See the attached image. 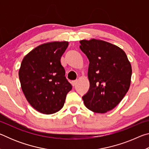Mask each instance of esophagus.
I'll use <instances>...</instances> for the list:
<instances>
[{
	"label": "esophagus",
	"instance_id": "1",
	"mask_svg": "<svg viewBox=\"0 0 149 149\" xmlns=\"http://www.w3.org/2000/svg\"><path fill=\"white\" fill-rule=\"evenodd\" d=\"M77 80H75V81H72V85L73 86H75V85H76V84H77Z\"/></svg>",
	"mask_w": 149,
	"mask_h": 149
}]
</instances>
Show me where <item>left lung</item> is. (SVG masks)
Returning <instances> with one entry per match:
<instances>
[{
	"label": "left lung",
	"mask_w": 149,
	"mask_h": 149,
	"mask_svg": "<svg viewBox=\"0 0 149 149\" xmlns=\"http://www.w3.org/2000/svg\"><path fill=\"white\" fill-rule=\"evenodd\" d=\"M79 42L89 60L90 87L82 99L88 109L106 113L116 107L129 90L132 65L125 52L116 45L95 39Z\"/></svg>",
	"instance_id": "8db88e82"
}]
</instances>
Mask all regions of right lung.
<instances>
[{"mask_svg":"<svg viewBox=\"0 0 149 149\" xmlns=\"http://www.w3.org/2000/svg\"><path fill=\"white\" fill-rule=\"evenodd\" d=\"M68 46L67 41L42 44L29 52L19 70L21 87L33 108L45 114L61 110L72 89L60 62Z\"/></svg>","mask_w":149,"mask_h":149,"instance_id":"1","label":"right lung"}]
</instances>
